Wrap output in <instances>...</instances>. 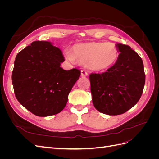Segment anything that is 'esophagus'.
I'll return each instance as SVG.
<instances>
[{"label": "esophagus", "instance_id": "1", "mask_svg": "<svg viewBox=\"0 0 159 159\" xmlns=\"http://www.w3.org/2000/svg\"><path fill=\"white\" fill-rule=\"evenodd\" d=\"M81 75L82 77H86V76L88 75V74L85 70H81Z\"/></svg>", "mask_w": 159, "mask_h": 159}]
</instances>
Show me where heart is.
Returning a JSON list of instances; mask_svg holds the SVG:
<instances>
[{"label": "heart", "instance_id": "obj_1", "mask_svg": "<svg viewBox=\"0 0 159 159\" xmlns=\"http://www.w3.org/2000/svg\"><path fill=\"white\" fill-rule=\"evenodd\" d=\"M70 61H75L95 71H106L116 64L119 57L118 48L113 43L90 42L73 46L70 51L64 52Z\"/></svg>", "mask_w": 159, "mask_h": 159}]
</instances>
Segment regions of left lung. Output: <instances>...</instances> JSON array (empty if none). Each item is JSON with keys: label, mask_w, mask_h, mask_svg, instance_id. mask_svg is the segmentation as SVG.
<instances>
[{"label": "left lung", "mask_w": 159, "mask_h": 159, "mask_svg": "<svg viewBox=\"0 0 159 159\" xmlns=\"http://www.w3.org/2000/svg\"><path fill=\"white\" fill-rule=\"evenodd\" d=\"M117 61L102 74H91L92 102L99 112L117 115L127 111L140 99L145 83L141 57L131 47L117 44Z\"/></svg>", "instance_id": "8db88e82"}]
</instances>
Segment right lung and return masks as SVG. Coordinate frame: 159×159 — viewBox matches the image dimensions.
I'll list each match as a JSON object with an SVG mask.
<instances>
[{"label":"right lung","mask_w":159,"mask_h":159,"mask_svg":"<svg viewBox=\"0 0 159 159\" xmlns=\"http://www.w3.org/2000/svg\"><path fill=\"white\" fill-rule=\"evenodd\" d=\"M61 51L50 42L34 41L16 55L12 74L17 100L38 117L59 113L81 72L64 70Z\"/></svg>","instance_id":"add662e5"}]
</instances>
